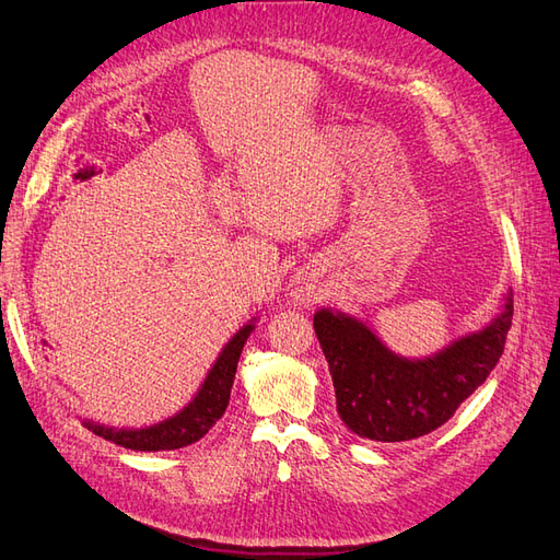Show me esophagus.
Returning <instances> with one entry per match:
<instances>
[{
	"instance_id": "34e87169",
	"label": "esophagus",
	"mask_w": 560,
	"mask_h": 560,
	"mask_svg": "<svg viewBox=\"0 0 560 560\" xmlns=\"http://www.w3.org/2000/svg\"><path fill=\"white\" fill-rule=\"evenodd\" d=\"M292 299L299 303H313L317 301V287L308 276H296L292 280Z\"/></svg>"
}]
</instances>
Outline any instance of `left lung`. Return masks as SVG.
Instances as JSON below:
<instances>
[{
    "mask_svg": "<svg viewBox=\"0 0 560 560\" xmlns=\"http://www.w3.org/2000/svg\"><path fill=\"white\" fill-rule=\"evenodd\" d=\"M512 315L510 290L483 329L430 358H404L364 319L319 308L313 327L329 362L338 416L350 432L374 442H409L442 428L500 362Z\"/></svg>",
    "mask_w": 560,
    "mask_h": 560,
    "instance_id": "8db88e82",
    "label": "left lung"
}]
</instances>
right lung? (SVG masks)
I'll list each match as a JSON object with an SVG mask.
<instances>
[{"label":"right lung","instance_id":"obj_1","mask_svg":"<svg viewBox=\"0 0 560 560\" xmlns=\"http://www.w3.org/2000/svg\"><path fill=\"white\" fill-rule=\"evenodd\" d=\"M254 325H257V317H252L247 325L229 338V343L210 366L206 381L200 383L198 393L175 416L144 428H112L89 418L83 420V425L107 442L130 451H175L196 444L226 411L235 369H238L241 352L254 331Z\"/></svg>","mask_w":560,"mask_h":560}]
</instances>
